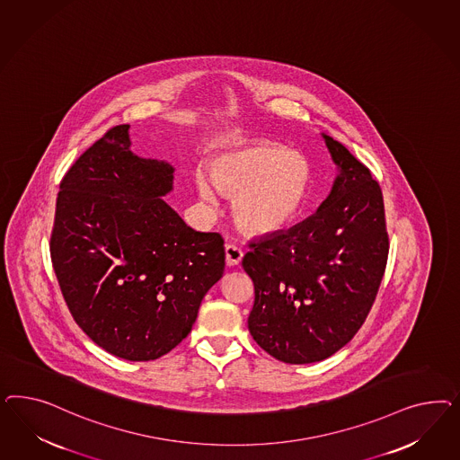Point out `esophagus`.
I'll return each instance as SVG.
<instances>
[{"label":"esophagus","instance_id":"esophagus-1","mask_svg":"<svg viewBox=\"0 0 460 460\" xmlns=\"http://www.w3.org/2000/svg\"><path fill=\"white\" fill-rule=\"evenodd\" d=\"M243 250L237 248L236 244H226V265L237 266L243 260Z\"/></svg>","mask_w":460,"mask_h":460}]
</instances>
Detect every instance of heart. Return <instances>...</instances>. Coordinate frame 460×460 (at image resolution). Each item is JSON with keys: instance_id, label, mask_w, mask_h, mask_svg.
<instances>
[{"instance_id": "obj_1", "label": "heart", "mask_w": 460, "mask_h": 460, "mask_svg": "<svg viewBox=\"0 0 460 460\" xmlns=\"http://www.w3.org/2000/svg\"><path fill=\"white\" fill-rule=\"evenodd\" d=\"M312 167L305 156L285 146L252 141L219 155L210 179L195 175L202 202L217 208L219 194L236 197L237 221L254 234H277L298 217L305 206Z\"/></svg>"}]
</instances>
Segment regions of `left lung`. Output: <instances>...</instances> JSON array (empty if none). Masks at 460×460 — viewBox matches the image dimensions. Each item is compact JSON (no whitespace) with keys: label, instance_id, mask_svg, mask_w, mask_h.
<instances>
[{"label":"left lung","instance_id":"8db88e82","mask_svg":"<svg viewBox=\"0 0 460 460\" xmlns=\"http://www.w3.org/2000/svg\"><path fill=\"white\" fill-rule=\"evenodd\" d=\"M322 138L339 170L331 194L305 221L251 243L243 258L254 285L251 335L288 364L323 361L356 335L390 250L379 183L342 143Z\"/></svg>","mask_w":460,"mask_h":460}]
</instances>
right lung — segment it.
<instances>
[{"label": "right lung", "mask_w": 460, "mask_h": 460, "mask_svg": "<svg viewBox=\"0 0 460 460\" xmlns=\"http://www.w3.org/2000/svg\"><path fill=\"white\" fill-rule=\"evenodd\" d=\"M111 128L60 181L50 256L64 300L99 348L154 361L192 331L204 295L224 273V239L199 233L162 199L168 162L129 150Z\"/></svg>", "instance_id": "add662e5"}]
</instances>
